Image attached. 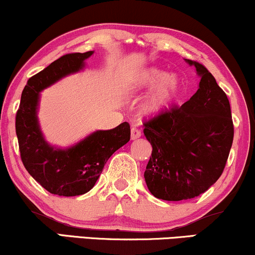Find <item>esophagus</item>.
Wrapping results in <instances>:
<instances>
[{
    "instance_id": "esophagus-1",
    "label": "esophagus",
    "mask_w": 255,
    "mask_h": 255,
    "mask_svg": "<svg viewBox=\"0 0 255 255\" xmlns=\"http://www.w3.org/2000/svg\"><path fill=\"white\" fill-rule=\"evenodd\" d=\"M140 136H141V131L135 127L131 128V130H130V138H131V140H136V138H138Z\"/></svg>"
}]
</instances>
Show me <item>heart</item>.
Listing matches in <instances>:
<instances>
[{"mask_svg": "<svg viewBox=\"0 0 255 255\" xmlns=\"http://www.w3.org/2000/svg\"><path fill=\"white\" fill-rule=\"evenodd\" d=\"M133 89L151 90L141 104L140 113L143 118L161 117L175 105L182 94V82L175 74H168L155 67L142 69L130 77Z\"/></svg>", "mask_w": 255, "mask_h": 255, "instance_id": "heart-1", "label": "heart"}]
</instances>
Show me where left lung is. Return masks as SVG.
<instances>
[{
    "label": "left lung",
    "instance_id": "left-lung-1",
    "mask_svg": "<svg viewBox=\"0 0 255 255\" xmlns=\"http://www.w3.org/2000/svg\"><path fill=\"white\" fill-rule=\"evenodd\" d=\"M185 61L195 67L199 89L180 108L143 124L153 147L144 180L151 194L166 201L195 198L214 185L234 136L227 95L202 64Z\"/></svg>",
    "mask_w": 255,
    "mask_h": 255
}]
</instances>
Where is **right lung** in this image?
Listing matches in <instances>:
<instances>
[{
    "label": "right lung",
    "mask_w": 255,
    "mask_h": 255,
    "mask_svg": "<svg viewBox=\"0 0 255 255\" xmlns=\"http://www.w3.org/2000/svg\"><path fill=\"white\" fill-rule=\"evenodd\" d=\"M94 51L61 56L28 80L16 114V135L22 162L51 194L76 196L89 192L109 157L130 140L128 122L108 130H95L67 148L50 144L42 133L37 112L40 93L63 77L79 73Z\"/></svg>",
    "instance_id": "1"
}]
</instances>
